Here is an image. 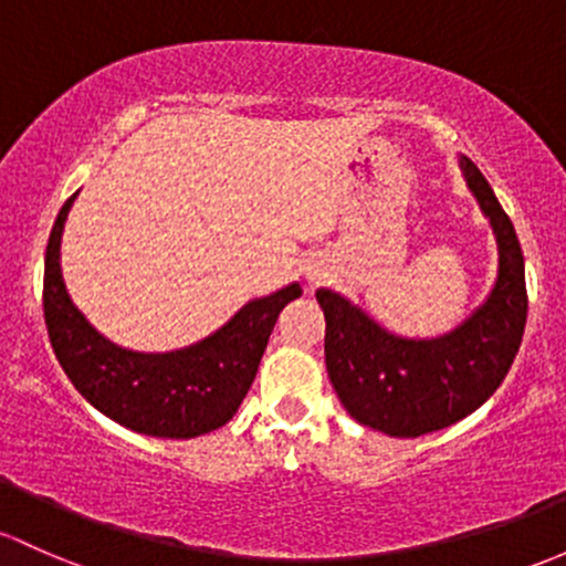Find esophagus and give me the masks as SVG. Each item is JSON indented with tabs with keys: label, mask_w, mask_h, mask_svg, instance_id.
<instances>
[{
	"label": "esophagus",
	"mask_w": 566,
	"mask_h": 566,
	"mask_svg": "<svg viewBox=\"0 0 566 566\" xmlns=\"http://www.w3.org/2000/svg\"><path fill=\"white\" fill-rule=\"evenodd\" d=\"M306 279H308V284H319L325 279V273L317 271V268H312V271L306 273Z\"/></svg>",
	"instance_id": "obj_1"
}]
</instances>
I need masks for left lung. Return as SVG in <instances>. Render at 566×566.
<instances>
[{
    "instance_id": "obj_1",
    "label": "left lung",
    "mask_w": 566,
    "mask_h": 566,
    "mask_svg": "<svg viewBox=\"0 0 566 566\" xmlns=\"http://www.w3.org/2000/svg\"><path fill=\"white\" fill-rule=\"evenodd\" d=\"M461 170L499 247L496 284L467 323L439 338H401L342 295L317 290L333 390L358 423L390 437H423L483 407L507 377L526 328L518 235L478 165L461 157Z\"/></svg>"
}]
</instances>
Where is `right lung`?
Segmentation results:
<instances>
[{
	"instance_id": "obj_1",
	"label": "right lung",
	"mask_w": 566,
	"mask_h": 566,
	"mask_svg": "<svg viewBox=\"0 0 566 566\" xmlns=\"http://www.w3.org/2000/svg\"><path fill=\"white\" fill-rule=\"evenodd\" d=\"M62 206L45 249L43 312L48 338L75 390L129 431L165 439H192L224 426L252 388L279 312L301 295V284L241 308L213 336L176 353H133L108 342L70 301L59 265Z\"/></svg>"
}]
</instances>
